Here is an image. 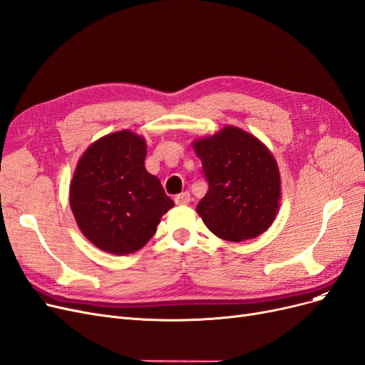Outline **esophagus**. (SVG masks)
<instances>
[{
  "label": "esophagus",
  "mask_w": 365,
  "mask_h": 365,
  "mask_svg": "<svg viewBox=\"0 0 365 365\" xmlns=\"http://www.w3.org/2000/svg\"><path fill=\"white\" fill-rule=\"evenodd\" d=\"M174 202H175V205H179V206H186L187 203L191 202V195H190V192H182V194L174 197Z\"/></svg>",
  "instance_id": "esophagus-1"
}]
</instances>
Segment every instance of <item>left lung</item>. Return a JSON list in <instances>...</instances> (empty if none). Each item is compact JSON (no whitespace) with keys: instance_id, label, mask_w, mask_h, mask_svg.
<instances>
[{"instance_id":"obj_1","label":"left lung","mask_w":365,"mask_h":365,"mask_svg":"<svg viewBox=\"0 0 365 365\" xmlns=\"http://www.w3.org/2000/svg\"><path fill=\"white\" fill-rule=\"evenodd\" d=\"M209 190L197 214L218 238L241 242L259 237L276 220L280 173L272 151L235 125L192 140Z\"/></svg>"}]
</instances>
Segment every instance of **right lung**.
<instances>
[{"instance_id":"add662e5","label":"right lung","mask_w":365,"mask_h":365,"mask_svg":"<svg viewBox=\"0 0 365 365\" xmlns=\"http://www.w3.org/2000/svg\"><path fill=\"white\" fill-rule=\"evenodd\" d=\"M145 155L143 136L120 130L92 143L77 162L69 205L81 233L106 253L143 249L174 206L160 180L145 170Z\"/></svg>"}]
</instances>
